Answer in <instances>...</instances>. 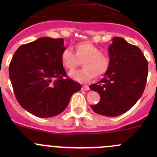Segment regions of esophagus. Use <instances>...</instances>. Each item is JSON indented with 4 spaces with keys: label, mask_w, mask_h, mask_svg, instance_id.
Masks as SVG:
<instances>
[{
    "label": "esophagus",
    "mask_w": 157,
    "mask_h": 157,
    "mask_svg": "<svg viewBox=\"0 0 157 157\" xmlns=\"http://www.w3.org/2000/svg\"><path fill=\"white\" fill-rule=\"evenodd\" d=\"M82 90H90V88H89L88 86H86V85H83V86H82Z\"/></svg>",
    "instance_id": "1"
}]
</instances>
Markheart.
Segmentation results:
<instances>
[{"instance_id":"1","label":"heart","mask_w":157,"mask_h":157,"mask_svg":"<svg viewBox=\"0 0 157 157\" xmlns=\"http://www.w3.org/2000/svg\"><path fill=\"white\" fill-rule=\"evenodd\" d=\"M63 66L66 69H74L80 61H83V68L71 71L69 76L76 81L86 83L90 81L94 75L100 76L105 73L110 64L107 54L90 42H80L75 46V53L70 48H66L61 55Z\"/></svg>"}]
</instances>
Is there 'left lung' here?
Segmentation results:
<instances>
[{
	"mask_svg": "<svg viewBox=\"0 0 157 157\" xmlns=\"http://www.w3.org/2000/svg\"><path fill=\"white\" fill-rule=\"evenodd\" d=\"M110 64L104 77L90 90L100 95V101L90 107L108 117L128 112L141 97L147 83L148 63L138 47L121 37H114L109 47Z\"/></svg>",
	"mask_w": 157,
	"mask_h": 157,
	"instance_id": "left-lung-1",
	"label": "left lung"
}]
</instances>
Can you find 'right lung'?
<instances>
[{
  "label": "right lung",
  "instance_id": "obj_1",
  "mask_svg": "<svg viewBox=\"0 0 157 157\" xmlns=\"http://www.w3.org/2000/svg\"><path fill=\"white\" fill-rule=\"evenodd\" d=\"M63 39L39 38L21 45L9 66V77L20 105L40 118L61 114L81 85L67 77L61 55Z\"/></svg>",
  "mask_w": 157,
  "mask_h": 157
}]
</instances>
